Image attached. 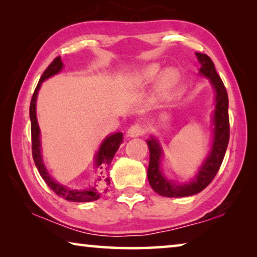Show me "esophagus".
Here are the masks:
<instances>
[{
	"label": "esophagus",
	"instance_id": "obj_1",
	"mask_svg": "<svg viewBox=\"0 0 257 257\" xmlns=\"http://www.w3.org/2000/svg\"><path fill=\"white\" fill-rule=\"evenodd\" d=\"M145 133H146V129L144 125L136 123V124H133L132 127L128 129L127 136L128 137H139V136H143V135H145Z\"/></svg>",
	"mask_w": 257,
	"mask_h": 257
}]
</instances>
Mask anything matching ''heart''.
Segmentation results:
<instances>
[{
    "instance_id": "1",
    "label": "heart",
    "mask_w": 257,
    "mask_h": 257,
    "mask_svg": "<svg viewBox=\"0 0 257 257\" xmlns=\"http://www.w3.org/2000/svg\"><path fill=\"white\" fill-rule=\"evenodd\" d=\"M159 72V66L158 64H151L141 73V79L143 80H151L156 76V73ZM178 79V72L175 69H168L162 73L161 77V85L163 87H169L175 84Z\"/></svg>"
}]
</instances>
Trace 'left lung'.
<instances>
[{
  "instance_id": "obj_1",
  "label": "left lung",
  "mask_w": 257,
  "mask_h": 257,
  "mask_svg": "<svg viewBox=\"0 0 257 257\" xmlns=\"http://www.w3.org/2000/svg\"><path fill=\"white\" fill-rule=\"evenodd\" d=\"M199 63L202 64L199 72L211 79L215 89V111L213 116L214 122V139H213L212 150L205 162L199 169L194 181L188 184H176L165 179L160 171V160L162 151L159 143L154 138L147 141L150 149V164L147 169V178L154 191L164 197H185L198 194L211 184L217 171L222 164L225 151H227L230 135L229 114H228V93L223 85V81L215 70L214 63L206 54L196 53Z\"/></svg>"
}]
</instances>
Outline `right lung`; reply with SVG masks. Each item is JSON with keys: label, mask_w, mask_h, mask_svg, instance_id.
<instances>
[{"label": "right lung", "mask_w": 257, "mask_h": 257, "mask_svg": "<svg viewBox=\"0 0 257 257\" xmlns=\"http://www.w3.org/2000/svg\"><path fill=\"white\" fill-rule=\"evenodd\" d=\"M63 67L62 61H61L60 56H56V58L52 61L50 66L45 69V71L43 72L40 81L35 88V92L32 96V101H30V106H29V116H30V122H32V152H33V159L34 162L36 164V168L40 175L42 176L43 179L46 182V185L50 187V188L54 191V193L58 195V196L67 199L69 202H93L96 201L103 191H105L106 187L110 185V178L107 176L108 171V165L111 164V161L113 156L118 151L119 146L122 144L123 142V135L122 133H116L113 134L111 136L106 137L105 141L102 143L101 147L96 154V161H95V164H96V168L98 169V175L97 179L95 185L90 188H87L85 190H79V189H69L67 187L55 182L52 179L49 172L46 171V168L43 164L42 155H41V141H40V128H38L37 123V118H36V98H37V93L38 89H40L41 84L47 78L52 77L55 73L60 72L61 69Z\"/></svg>", "instance_id": "right-lung-1"}]
</instances>
